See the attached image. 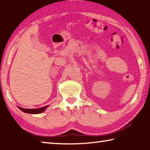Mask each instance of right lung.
Masks as SVG:
<instances>
[{"mask_svg":"<svg viewBox=\"0 0 150 150\" xmlns=\"http://www.w3.org/2000/svg\"><path fill=\"white\" fill-rule=\"evenodd\" d=\"M48 106H43L42 108H35V109H27V108H23L21 107H19L18 106L20 110H21L22 112L26 113H28V114H34V115H35V114H40L42 113V112H44L45 109L47 108Z\"/></svg>","mask_w":150,"mask_h":150,"instance_id":"right-lung-1","label":"right lung"}]
</instances>
